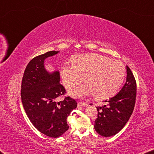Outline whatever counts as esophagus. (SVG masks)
<instances>
[{"label":"esophagus","instance_id":"34e87169","mask_svg":"<svg viewBox=\"0 0 154 154\" xmlns=\"http://www.w3.org/2000/svg\"><path fill=\"white\" fill-rule=\"evenodd\" d=\"M88 106V104H86L85 102H81V101H80L78 103V106L80 107V106H82V107H84V106Z\"/></svg>","mask_w":154,"mask_h":154}]
</instances>
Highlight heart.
Wrapping results in <instances>:
<instances>
[{
    "label": "heart",
    "mask_w": 154,
    "mask_h": 154,
    "mask_svg": "<svg viewBox=\"0 0 154 154\" xmlns=\"http://www.w3.org/2000/svg\"><path fill=\"white\" fill-rule=\"evenodd\" d=\"M61 74L68 88L77 85L85 76L86 83L71 90L72 95L94 94L97 100H104L118 91L123 82L125 70L123 64L118 60L97 54H84L74 57L72 64H64Z\"/></svg>",
    "instance_id": "obj_1"
}]
</instances>
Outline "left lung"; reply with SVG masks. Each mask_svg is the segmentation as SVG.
Returning a JSON list of instances; mask_svg holds the SVG:
<instances>
[{"mask_svg":"<svg viewBox=\"0 0 154 154\" xmlns=\"http://www.w3.org/2000/svg\"><path fill=\"white\" fill-rule=\"evenodd\" d=\"M127 79L123 87L114 97L106 100V104L97 106L94 129L100 135L111 137L123 129L133 112L137 94V84L133 73L126 66Z\"/></svg>","mask_w":154,"mask_h":154,"instance_id":"8db88e82","label":"left lung"}]
</instances>
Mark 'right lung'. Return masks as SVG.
I'll use <instances>...</instances> for the list:
<instances>
[{"label": "right lung", "mask_w": 154, "mask_h": 154, "mask_svg": "<svg viewBox=\"0 0 154 154\" xmlns=\"http://www.w3.org/2000/svg\"><path fill=\"white\" fill-rule=\"evenodd\" d=\"M50 51L35 57L27 65L21 85V97L27 116L36 129L45 135L57 138L69 129L66 119L77 102L70 97L57 102L66 90L60 83L59 71L50 73L44 67L47 57L57 54Z\"/></svg>", "instance_id": "add662e5"}]
</instances>
